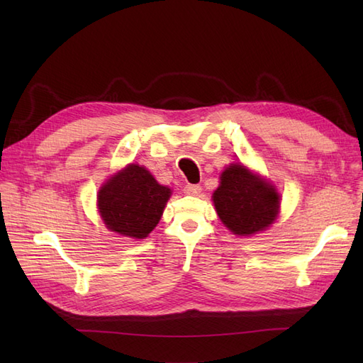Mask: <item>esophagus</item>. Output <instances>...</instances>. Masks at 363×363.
<instances>
[{
	"instance_id": "34e87169",
	"label": "esophagus",
	"mask_w": 363,
	"mask_h": 363,
	"mask_svg": "<svg viewBox=\"0 0 363 363\" xmlns=\"http://www.w3.org/2000/svg\"><path fill=\"white\" fill-rule=\"evenodd\" d=\"M184 194L186 195H199L201 192V186L200 184H186L184 186Z\"/></svg>"
}]
</instances>
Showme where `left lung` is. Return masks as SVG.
<instances>
[{
	"label": "left lung",
	"mask_w": 363,
	"mask_h": 363,
	"mask_svg": "<svg viewBox=\"0 0 363 363\" xmlns=\"http://www.w3.org/2000/svg\"><path fill=\"white\" fill-rule=\"evenodd\" d=\"M218 216L235 235H252L269 227L280 207V195L274 186L233 163L221 175L213 192Z\"/></svg>",
	"instance_id": "left-lung-1"
}]
</instances>
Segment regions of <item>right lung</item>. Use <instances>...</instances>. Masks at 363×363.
Here are the masks:
<instances>
[{"instance_id": "obj_1", "label": "right lung", "mask_w": 363, "mask_h": 363, "mask_svg": "<svg viewBox=\"0 0 363 363\" xmlns=\"http://www.w3.org/2000/svg\"><path fill=\"white\" fill-rule=\"evenodd\" d=\"M171 189L139 164L131 163L108 180L98 194V208L107 228L144 239L159 223Z\"/></svg>"}]
</instances>
